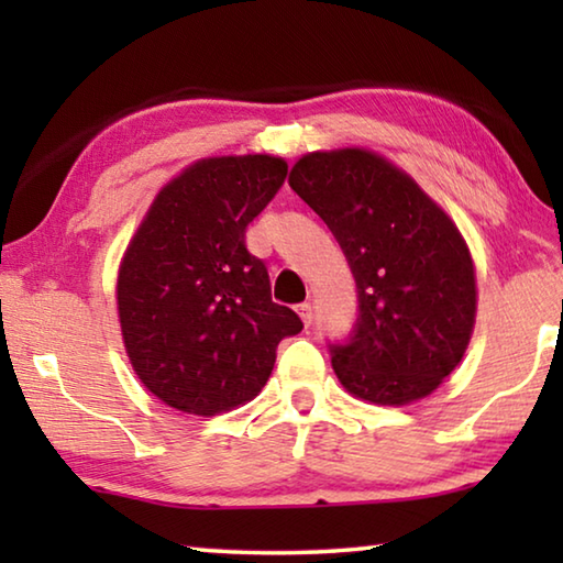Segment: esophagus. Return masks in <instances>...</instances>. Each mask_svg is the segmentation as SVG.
I'll list each match as a JSON object with an SVG mask.
<instances>
[{
    "mask_svg": "<svg viewBox=\"0 0 563 563\" xmlns=\"http://www.w3.org/2000/svg\"><path fill=\"white\" fill-rule=\"evenodd\" d=\"M298 316H300V320H302V325L310 328V322H312V308H310L308 302H300V305H298Z\"/></svg>",
    "mask_w": 563,
    "mask_h": 563,
    "instance_id": "1",
    "label": "esophagus"
}]
</instances>
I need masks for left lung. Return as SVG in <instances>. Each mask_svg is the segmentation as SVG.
<instances>
[{"instance_id":"obj_1","label":"left lung","mask_w":563,"mask_h":563,"mask_svg":"<svg viewBox=\"0 0 563 563\" xmlns=\"http://www.w3.org/2000/svg\"><path fill=\"white\" fill-rule=\"evenodd\" d=\"M345 253L360 318L332 369L350 395L402 407L460 365L476 320V273L460 228L417 180L369 148L310 151L288 178Z\"/></svg>"}]
</instances>
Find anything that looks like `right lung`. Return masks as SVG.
<instances>
[{
	"instance_id": "obj_1",
	"label": "right lung",
	"mask_w": 563,
	"mask_h": 563,
	"mask_svg": "<svg viewBox=\"0 0 563 563\" xmlns=\"http://www.w3.org/2000/svg\"><path fill=\"white\" fill-rule=\"evenodd\" d=\"M280 156H208L158 190L123 251L117 280L121 338L151 395L213 417L268 383L283 338L300 318L271 300L245 228L278 194Z\"/></svg>"
}]
</instances>
